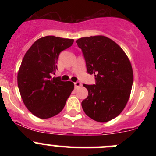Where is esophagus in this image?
Listing matches in <instances>:
<instances>
[{"label": "esophagus", "mask_w": 156, "mask_h": 156, "mask_svg": "<svg viewBox=\"0 0 156 156\" xmlns=\"http://www.w3.org/2000/svg\"><path fill=\"white\" fill-rule=\"evenodd\" d=\"M74 84H75V87H80V86L81 85V82H80V81H77V82H75V83H74Z\"/></svg>", "instance_id": "34e87169"}]
</instances>
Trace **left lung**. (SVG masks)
Here are the masks:
<instances>
[{"label":"left lung","instance_id":"obj_1","mask_svg":"<svg viewBox=\"0 0 156 156\" xmlns=\"http://www.w3.org/2000/svg\"><path fill=\"white\" fill-rule=\"evenodd\" d=\"M81 49L87 73L95 75V84H84L88 96L81 103L88 117L107 122L117 117L130 97L133 81L130 60L124 50L107 37H81L76 41Z\"/></svg>","mask_w":156,"mask_h":156}]
</instances>
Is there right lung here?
Masks as SVG:
<instances>
[{"label":"right lung","mask_w":156,"mask_h":156,"mask_svg":"<svg viewBox=\"0 0 156 156\" xmlns=\"http://www.w3.org/2000/svg\"><path fill=\"white\" fill-rule=\"evenodd\" d=\"M73 42V39L45 36L36 41L23 57L17 75L18 87L25 106L37 118L46 119L59 114L74 90L72 81L52 78L59 53Z\"/></svg>","instance_id":"right-lung-1"}]
</instances>
